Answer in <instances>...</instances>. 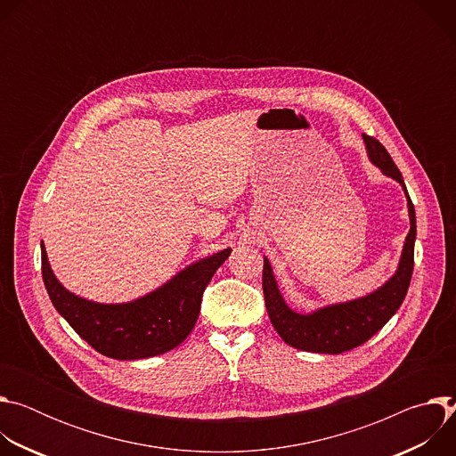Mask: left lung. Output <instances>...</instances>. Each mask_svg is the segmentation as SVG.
Returning <instances> with one entry per match:
<instances>
[{
	"label": "left lung",
	"mask_w": 456,
	"mask_h": 456,
	"mask_svg": "<svg viewBox=\"0 0 456 456\" xmlns=\"http://www.w3.org/2000/svg\"><path fill=\"white\" fill-rule=\"evenodd\" d=\"M362 141L368 160L379 167L384 176L394 178L401 183L408 202L410 232L404 240L399 265L392 278H387L380 287L366 296L324 305L312 312H297L287 305L269 257L264 256V294L271 322L280 338L297 350L336 355L361 346L395 315L408 294L413 274V252L417 238L415 208L410 200L399 167L384 146L366 135H362Z\"/></svg>",
	"instance_id": "8db88e82"
}]
</instances>
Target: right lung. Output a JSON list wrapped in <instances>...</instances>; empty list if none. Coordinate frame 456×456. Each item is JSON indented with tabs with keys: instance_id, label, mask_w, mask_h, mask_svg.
Returning a JSON list of instances; mask_svg holds the SVG:
<instances>
[{
	"instance_id": "right-lung-1",
	"label": "right lung",
	"mask_w": 456,
	"mask_h": 456,
	"mask_svg": "<svg viewBox=\"0 0 456 456\" xmlns=\"http://www.w3.org/2000/svg\"><path fill=\"white\" fill-rule=\"evenodd\" d=\"M231 247L189 264L159 289L126 303H99L70 292L53 274L41 241L43 281L55 310L99 354L135 361L176 348L194 329L202 294Z\"/></svg>"
}]
</instances>
